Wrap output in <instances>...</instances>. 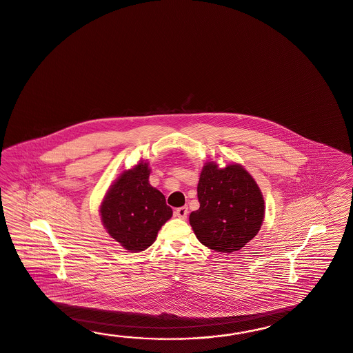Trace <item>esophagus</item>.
Returning <instances> with one entry per match:
<instances>
[{
	"mask_svg": "<svg viewBox=\"0 0 353 353\" xmlns=\"http://www.w3.org/2000/svg\"><path fill=\"white\" fill-rule=\"evenodd\" d=\"M176 216L180 218V219H186L188 218V206H181L179 209H176Z\"/></svg>",
	"mask_w": 353,
	"mask_h": 353,
	"instance_id": "obj_1",
	"label": "esophagus"
}]
</instances>
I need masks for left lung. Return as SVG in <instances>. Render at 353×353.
I'll use <instances>...</instances> for the list:
<instances>
[{"instance_id": "8db88e82", "label": "left lung", "mask_w": 353, "mask_h": 353, "mask_svg": "<svg viewBox=\"0 0 353 353\" xmlns=\"http://www.w3.org/2000/svg\"><path fill=\"white\" fill-rule=\"evenodd\" d=\"M200 208L190 214L197 239L214 251H239L253 239L265 216V201L256 181L242 165H204L197 185Z\"/></svg>"}]
</instances>
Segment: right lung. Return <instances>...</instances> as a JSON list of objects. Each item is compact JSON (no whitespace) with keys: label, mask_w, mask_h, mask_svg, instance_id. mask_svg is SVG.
I'll return each mask as SVG.
<instances>
[{"label":"right lung","mask_w":353,"mask_h":353,"mask_svg":"<svg viewBox=\"0 0 353 353\" xmlns=\"http://www.w3.org/2000/svg\"><path fill=\"white\" fill-rule=\"evenodd\" d=\"M149 172L148 163L143 162L125 171L108 191L100 209L108 233L126 251L147 250L172 216L165 195L149 185Z\"/></svg>","instance_id":"obj_1"}]
</instances>
